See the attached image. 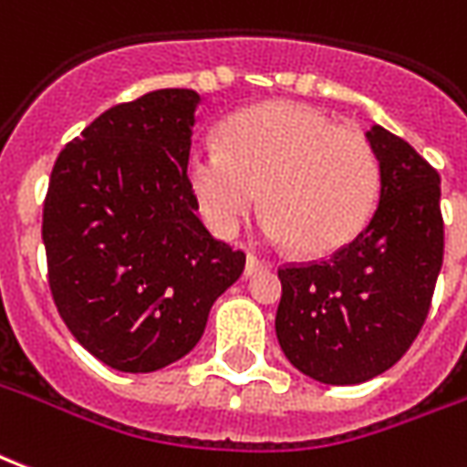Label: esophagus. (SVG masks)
<instances>
[{"instance_id": "obj_1", "label": "esophagus", "mask_w": 467, "mask_h": 467, "mask_svg": "<svg viewBox=\"0 0 467 467\" xmlns=\"http://www.w3.org/2000/svg\"><path fill=\"white\" fill-rule=\"evenodd\" d=\"M262 269H267V262L257 260L254 254H250V257H247V265H244V275L252 277V275H257V272H262Z\"/></svg>"}]
</instances>
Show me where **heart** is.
Wrapping results in <instances>:
<instances>
[{"label":"heart","instance_id":"1","mask_svg":"<svg viewBox=\"0 0 467 467\" xmlns=\"http://www.w3.org/2000/svg\"><path fill=\"white\" fill-rule=\"evenodd\" d=\"M188 182L207 224L234 234L260 195L267 234L321 257L364 230L381 190L368 138L302 103H260L224 120L220 148H198Z\"/></svg>","mask_w":467,"mask_h":467}]
</instances>
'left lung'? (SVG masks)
<instances>
[{"label": "left lung", "mask_w": 467, "mask_h": 467, "mask_svg": "<svg viewBox=\"0 0 467 467\" xmlns=\"http://www.w3.org/2000/svg\"><path fill=\"white\" fill-rule=\"evenodd\" d=\"M366 138L381 168L371 223L329 260L279 267V347L302 374L331 386L368 381L409 351L443 265L436 168L386 128Z\"/></svg>", "instance_id": "left-lung-1"}]
</instances>
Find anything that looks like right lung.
I'll return each instance as SVG.
<instances>
[{
	"mask_svg": "<svg viewBox=\"0 0 467 467\" xmlns=\"http://www.w3.org/2000/svg\"><path fill=\"white\" fill-rule=\"evenodd\" d=\"M200 96L161 88L119 103L58 153L41 237L49 289L76 341L116 371L188 354L244 269L207 233L188 182Z\"/></svg>",
	"mask_w": 467,
	"mask_h": 467,
	"instance_id": "obj_1",
	"label": "right lung"
}]
</instances>
